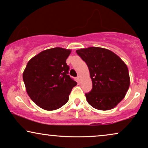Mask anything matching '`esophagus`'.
Returning a JSON list of instances; mask_svg holds the SVG:
<instances>
[{
	"instance_id": "34e87169",
	"label": "esophagus",
	"mask_w": 148,
	"mask_h": 148,
	"mask_svg": "<svg viewBox=\"0 0 148 148\" xmlns=\"http://www.w3.org/2000/svg\"><path fill=\"white\" fill-rule=\"evenodd\" d=\"M80 80H81V78H80V76H77V80H78V82H80Z\"/></svg>"
}]
</instances>
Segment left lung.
<instances>
[{
  "instance_id": "left-lung-1",
  "label": "left lung",
  "mask_w": 148,
  "mask_h": 148,
  "mask_svg": "<svg viewBox=\"0 0 148 148\" xmlns=\"http://www.w3.org/2000/svg\"><path fill=\"white\" fill-rule=\"evenodd\" d=\"M76 53L87 63L92 80V89L85 93L88 103L101 111L115 107L130 86L126 63L114 52L103 48H81Z\"/></svg>"
}]
</instances>
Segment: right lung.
<instances>
[{"mask_svg":"<svg viewBox=\"0 0 148 148\" xmlns=\"http://www.w3.org/2000/svg\"><path fill=\"white\" fill-rule=\"evenodd\" d=\"M70 53V50L59 47L45 50L30 59L24 69L22 77L28 95L43 109L63 106L77 85L68 75L66 59Z\"/></svg>","mask_w":148,"mask_h":148,"instance_id":"1","label":"right lung"}]
</instances>
